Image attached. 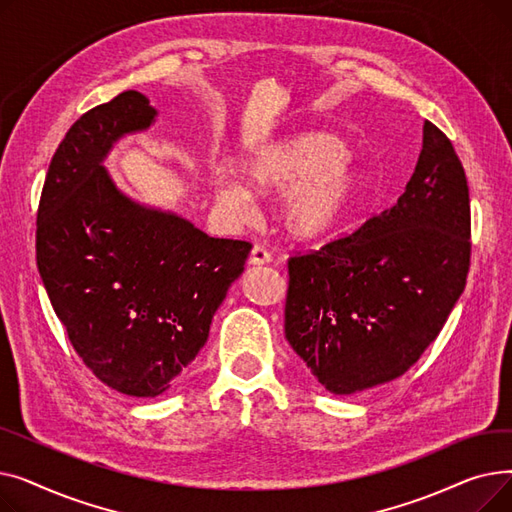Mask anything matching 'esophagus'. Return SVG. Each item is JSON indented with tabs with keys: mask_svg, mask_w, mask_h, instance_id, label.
<instances>
[{
	"mask_svg": "<svg viewBox=\"0 0 512 512\" xmlns=\"http://www.w3.org/2000/svg\"><path fill=\"white\" fill-rule=\"evenodd\" d=\"M267 263H272V253L263 249V247H259V245H255L251 255H249V265H267Z\"/></svg>",
	"mask_w": 512,
	"mask_h": 512,
	"instance_id": "1",
	"label": "esophagus"
}]
</instances>
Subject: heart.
<instances>
[{"label":"heart","mask_w":512,"mask_h":512,"mask_svg":"<svg viewBox=\"0 0 512 512\" xmlns=\"http://www.w3.org/2000/svg\"><path fill=\"white\" fill-rule=\"evenodd\" d=\"M240 182L215 180L213 201L234 222H247L255 197L280 193L278 218L297 240L330 238L351 211L361 168L344 141L332 132L305 130L267 143L242 159Z\"/></svg>","instance_id":"heart-1"}]
</instances>
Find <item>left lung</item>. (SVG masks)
<instances>
[{
	"label": "left lung",
	"mask_w": 512,
	"mask_h": 512,
	"mask_svg": "<svg viewBox=\"0 0 512 512\" xmlns=\"http://www.w3.org/2000/svg\"><path fill=\"white\" fill-rule=\"evenodd\" d=\"M469 238L461 159L425 122L415 172L396 205L288 261L284 334L292 351L332 394L392 382L436 340L463 294Z\"/></svg>",
	"instance_id": "1"
}]
</instances>
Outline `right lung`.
<instances>
[{
  "label": "right lung",
  "instance_id": "1",
  "mask_svg": "<svg viewBox=\"0 0 512 512\" xmlns=\"http://www.w3.org/2000/svg\"><path fill=\"white\" fill-rule=\"evenodd\" d=\"M155 120L139 91L80 116L51 159L37 213V267L74 351L103 384L137 398L184 380L251 253L245 240L207 236L132 199L103 166Z\"/></svg>",
  "mask_w": 512,
  "mask_h": 512
}]
</instances>
